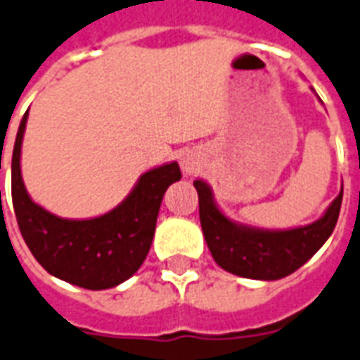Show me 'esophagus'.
Here are the masks:
<instances>
[{
	"mask_svg": "<svg viewBox=\"0 0 360 360\" xmlns=\"http://www.w3.org/2000/svg\"><path fill=\"white\" fill-rule=\"evenodd\" d=\"M182 169H184V173H186V174H193L198 169V165L193 158H184Z\"/></svg>",
	"mask_w": 360,
	"mask_h": 360,
	"instance_id": "1",
	"label": "esophagus"
}]
</instances>
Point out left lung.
<instances>
[{
	"instance_id": "1",
	"label": "left lung",
	"mask_w": 360,
	"mask_h": 360,
	"mask_svg": "<svg viewBox=\"0 0 360 360\" xmlns=\"http://www.w3.org/2000/svg\"><path fill=\"white\" fill-rule=\"evenodd\" d=\"M193 186L198 193L202 231L215 263L250 280H281L307 263L333 233L342 204L340 191L319 221L290 230H265L228 219L204 180L198 178Z\"/></svg>"
}]
</instances>
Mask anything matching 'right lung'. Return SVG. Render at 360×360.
Segmentation results:
<instances>
[{"mask_svg": "<svg viewBox=\"0 0 360 360\" xmlns=\"http://www.w3.org/2000/svg\"><path fill=\"white\" fill-rule=\"evenodd\" d=\"M25 112L13 150V206L23 240L51 276L90 290L112 289L127 281L153 245L162 198L182 178L176 162L163 163L138 178L129 197L94 219H62L29 197L22 178Z\"/></svg>", "mask_w": 360, "mask_h": 360, "instance_id": "add662e5", "label": "right lung"}]
</instances>
